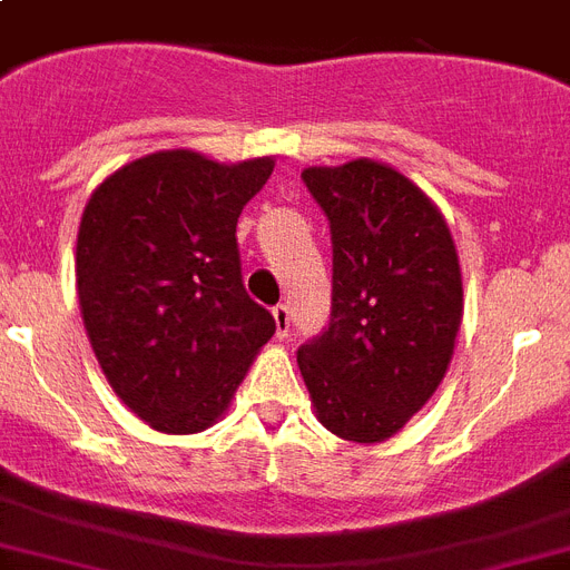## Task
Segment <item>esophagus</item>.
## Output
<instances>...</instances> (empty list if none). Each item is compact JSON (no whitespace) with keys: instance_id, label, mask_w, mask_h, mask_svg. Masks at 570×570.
Returning <instances> with one entry per match:
<instances>
[{"instance_id":"esophagus-1","label":"esophagus","mask_w":570,"mask_h":570,"mask_svg":"<svg viewBox=\"0 0 570 570\" xmlns=\"http://www.w3.org/2000/svg\"><path fill=\"white\" fill-rule=\"evenodd\" d=\"M274 320H276V337L279 341H285L291 332V308L285 303L274 305Z\"/></svg>"}]
</instances>
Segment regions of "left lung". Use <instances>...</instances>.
<instances>
[{
  "label": "left lung",
  "mask_w": 570,
  "mask_h": 570,
  "mask_svg": "<svg viewBox=\"0 0 570 570\" xmlns=\"http://www.w3.org/2000/svg\"><path fill=\"white\" fill-rule=\"evenodd\" d=\"M332 233V314L296 364L317 420L352 443H381L449 370L463 282L436 206L396 168L355 159L305 168Z\"/></svg>",
  "instance_id": "obj_1"
}]
</instances>
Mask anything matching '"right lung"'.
Returning a JSON list of instances; mask_svg holds the SVG:
<instances>
[{
    "label": "right lung",
    "mask_w": 570,
    "mask_h": 570,
    "mask_svg": "<svg viewBox=\"0 0 570 570\" xmlns=\"http://www.w3.org/2000/svg\"><path fill=\"white\" fill-rule=\"evenodd\" d=\"M271 171L267 157L220 166L159 150L110 174L83 209V326L116 396L157 431L209 428L274 337V314L244 291L235 238Z\"/></svg>",
    "instance_id": "add662e5"
}]
</instances>
